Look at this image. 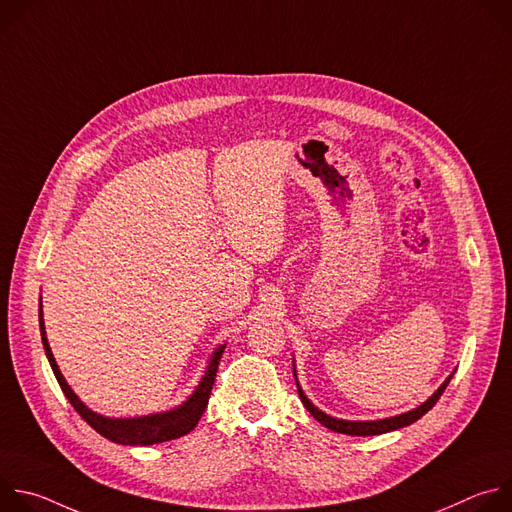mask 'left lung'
<instances>
[{
	"label": "left lung",
	"mask_w": 512,
	"mask_h": 512,
	"mask_svg": "<svg viewBox=\"0 0 512 512\" xmlns=\"http://www.w3.org/2000/svg\"><path fill=\"white\" fill-rule=\"evenodd\" d=\"M294 377H296V367H294ZM454 373L444 381V385L437 389L425 403H421L419 407L407 411V413H401V415H395V417H387V419H377V421H346V419H336V417H330L326 415L324 411H320L302 391L300 383H298V377H296V385H298V395L304 403V407L314 415V419H318L322 425H326L328 429L332 431H338V433H346V435H379V433H387V431H393V429H399V427H405V425H411L413 421H417L419 417H423L435 403L437 399H440L446 391V387L450 385Z\"/></svg>",
	"instance_id": "1"
}]
</instances>
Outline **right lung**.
<instances>
[{
    "mask_svg": "<svg viewBox=\"0 0 512 512\" xmlns=\"http://www.w3.org/2000/svg\"><path fill=\"white\" fill-rule=\"evenodd\" d=\"M40 334H42V344L48 356L50 367L54 371V377L62 389V393L66 395V399L70 401V405L75 407V411L95 429L99 431L107 440L115 442V444H123V446H154V444H162V442H170L176 440V437H182L186 433H190L196 423L200 421L206 405H208V397L216 379V371H218V362H221V356L225 352V344L218 346L214 350V354L208 360V367L204 371V377L200 379L198 387L194 389V393L176 409L172 411H164V413H154V415H143V417H131V419H113V417H103L95 411H91L77 395L68 387V383L64 381L58 364L54 360V354L50 350L48 338H46V330H44V318H42V302H40Z\"/></svg>",
    "mask_w": 512,
    "mask_h": 512,
    "instance_id": "1",
    "label": "right lung"
}]
</instances>
